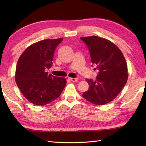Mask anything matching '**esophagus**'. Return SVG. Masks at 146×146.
<instances>
[{"instance_id":"obj_1","label":"esophagus","mask_w":146,"mask_h":146,"mask_svg":"<svg viewBox=\"0 0 146 146\" xmlns=\"http://www.w3.org/2000/svg\"><path fill=\"white\" fill-rule=\"evenodd\" d=\"M68 79H69L70 81L73 82H76L78 81V78H68Z\"/></svg>"}]
</instances>
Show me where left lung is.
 <instances>
[{
    "label": "left lung",
    "instance_id": "left-lung-1",
    "mask_svg": "<svg viewBox=\"0 0 146 146\" xmlns=\"http://www.w3.org/2000/svg\"><path fill=\"white\" fill-rule=\"evenodd\" d=\"M90 54L91 61L99 71L95 81L86 79L88 91L82 96L90 103L103 105L112 101L126 84L128 70L122 51L109 40L92 36L80 38Z\"/></svg>",
    "mask_w": 146,
    "mask_h": 146
}]
</instances>
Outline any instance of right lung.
I'll return each mask as SVG.
<instances>
[{"mask_svg": "<svg viewBox=\"0 0 146 146\" xmlns=\"http://www.w3.org/2000/svg\"><path fill=\"white\" fill-rule=\"evenodd\" d=\"M63 38L44 39L27 47L21 55L15 70V80L27 100L37 106L45 105L60 97L66 80L48 74L54 52Z\"/></svg>", "mask_w": 146, "mask_h": 146, "instance_id": "obj_1", "label": "right lung"}]
</instances>
